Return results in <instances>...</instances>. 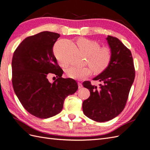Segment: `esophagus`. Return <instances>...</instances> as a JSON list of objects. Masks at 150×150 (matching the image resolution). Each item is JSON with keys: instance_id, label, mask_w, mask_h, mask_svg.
<instances>
[{"instance_id": "esophagus-1", "label": "esophagus", "mask_w": 150, "mask_h": 150, "mask_svg": "<svg viewBox=\"0 0 150 150\" xmlns=\"http://www.w3.org/2000/svg\"><path fill=\"white\" fill-rule=\"evenodd\" d=\"M78 85H79V88H81L83 87V85H82V83H80V82H79Z\"/></svg>"}]
</instances>
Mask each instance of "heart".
I'll return each instance as SVG.
<instances>
[{
	"mask_svg": "<svg viewBox=\"0 0 150 150\" xmlns=\"http://www.w3.org/2000/svg\"><path fill=\"white\" fill-rule=\"evenodd\" d=\"M76 45L80 51L87 57L89 66L71 67L66 71L67 76L76 80H83L88 76L92 70L96 74H100L107 69L112 60V52L108 47H100L99 43L86 38H80L77 40ZM58 60L63 66H66L59 57Z\"/></svg>",
	"mask_w": 150,
	"mask_h": 150,
	"instance_id": "1",
	"label": "heart"
}]
</instances>
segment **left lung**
<instances>
[{
  "label": "left lung",
  "instance_id": "1",
  "mask_svg": "<svg viewBox=\"0 0 150 150\" xmlns=\"http://www.w3.org/2000/svg\"><path fill=\"white\" fill-rule=\"evenodd\" d=\"M106 39L112 60L108 68L93 79L101 84L97 87L90 81L83 83L90 92V97L83 102V112L98 122H108L122 112L135 76L131 51L117 38L108 35Z\"/></svg>",
  "mask_w": 150,
  "mask_h": 150
}]
</instances>
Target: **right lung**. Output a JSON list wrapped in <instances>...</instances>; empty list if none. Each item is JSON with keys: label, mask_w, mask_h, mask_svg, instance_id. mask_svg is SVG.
<instances>
[{"label": "right lung", "mask_w": 150, "mask_h": 150, "mask_svg": "<svg viewBox=\"0 0 150 150\" xmlns=\"http://www.w3.org/2000/svg\"><path fill=\"white\" fill-rule=\"evenodd\" d=\"M60 34L44 31L28 37L18 46L12 61L13 88L27 112L39 118L59 113L67 96L78 90L76 81L64 79L53 47ZM49 73L57 79L52 84Z\"/></svg>", "instance_id": "add662e5"}]
</instances>
